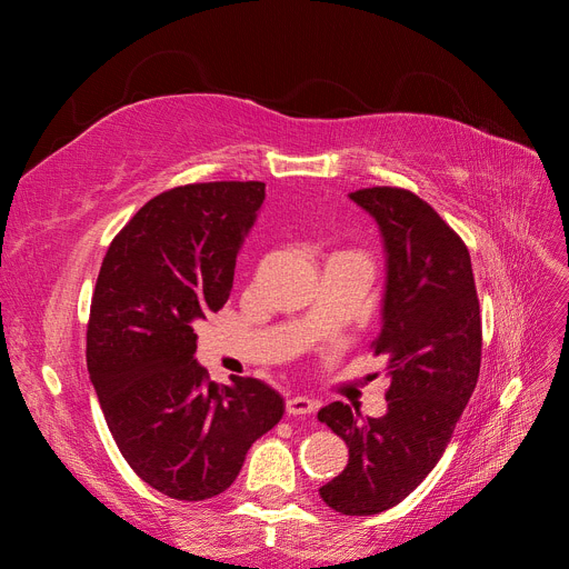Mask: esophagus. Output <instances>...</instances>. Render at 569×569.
<instances>
[{
	"label": "esophagus",
	"instance_id": "34e87169",
	"mask_svg": "<svg viewBox=\"0 0 569 569\" xmlns=\"http://www.w3.org/2000/svg\"><path fill=\"white\" fill-rule=\"evenodd\" d=\"M316 410H318V401L308 399V396H291V399H287L289 416H311Z\"/></svg>",
	"mask_w": 569,
	"mask_h": 569
}]
</instances>
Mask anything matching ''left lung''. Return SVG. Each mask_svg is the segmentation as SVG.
Masks as SVG:
<instances>
[{"instance_id": "8db88e82", "label": "left lung", "mask_w": 569, "mask_h": 569, "mask_svg": "<svg viewBox=\"0 0 569 569\" xmlns=\"http://www.w3.org/2000/svg\"><path fill=\"white\" fill-rule=\"evenodd\" d=\"M385 242L382 327L372 341L387 358V412L363 418L347 403L318 420L349 446V462L320 487L341 515H377L401 503L435 470L477 387L481 318L470 251L441 216L399 187L349 194Z\"/></svg>"}]
</instances>
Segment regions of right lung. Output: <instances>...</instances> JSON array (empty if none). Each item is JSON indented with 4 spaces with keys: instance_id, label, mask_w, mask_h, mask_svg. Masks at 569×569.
I'll list each match as a JSON object with an SVG mask.
<instances>
[{
    "instance_id": "obj_1",
    "label": "right lung",
    "mask_w": 569,
    "mask_h": 569,
    "mask_svg": "<svg viewBox=\"0 0 569 569\" xmlns=\"http://www.w3.org/2000/svg\"><path fill=\"white\" fill-rule=\"evenodd\" d=\"M263 182H197L147 201L111 242L88 325V370L130 468L178 501L226 491L282 396L253 377L216 385L194 322L220 311Z\"/></svg>"
}]
</instances>
